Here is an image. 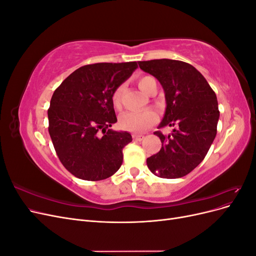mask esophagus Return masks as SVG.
<instances>
[{
  "instance_id": "34e87169",
  "label": "esophagus",
  "mask_w": 256,
  "mask_h": 256,
  "mask_svg": "<svg viewBox=\"0 0 256 256\" xmlns=\"http://www.w3.org/2000/svg\"><path fill=\"white\" fill-rule=\"evenodd\" d=\"M132 138H134V141H136V142H140V141H142L143 138H145L144 136H141V134H134L132 136Z\"/></svg>"
}]
</instances>
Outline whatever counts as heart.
<instances>
[{"label": "heart", "mask_w": 256, "mask_h": 256, "mask_svg": "<svg viewBox=\"0 0 256 256\" xmlns=\"http://www.w3.org/2000/svg\"><path fill=\"white\" fill-rule=\"evenodd\" d=\"M138 86L146 94L150 95L152 88L156 86V80L150 76H143L138 80ZM122 94V85L116 88L111 96V102L115 109H120V99ZM158 122V115L154 111L145 110L142 112H126L120 116L118 126L122 130L129 132L142 134Z\"/></svg>", "instance_id": "b5f03b06"}]
</instances>
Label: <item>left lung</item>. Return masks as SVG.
I'll return each instance as SVG.
<instances>
[{"label": "left lung", "instance_id": "obj_1", "mask_svg": "<svg viewBox=\"0 0 256 256\" xmlns=\"http://www.w3.org/2000/svg\"><path fill=\"white\" fill-rule=\"evenodd\" d=\"M138 66L157 78L166 92V114L158 128L175 127L170 136L154 131L162 147L147 158V166L161 178L184 177L204 160L214 140L220 116L216 96L202 74L186 62L152 60Z\"/></svg>", "mask_w": 256, "mask_h": 256}]
</instances>
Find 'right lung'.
I'll list each match as a JSON object with an SVG mask.
<instances>
[{
    "label": "right lung",
    "mask_w": 256,
    "mask_h": 256,
    "mask_svg": "<svg viewBox=\"0 0 256 256\" xmlns=\"http://www.w3.org/2000/svg\"><path fill=\"white\" fill-rule=\"evenodd\" d=\"M136 68V62L85 65L54 90L49 134L62 164L80 180H102L120 168L132 138L110 129L118 122L111 96Z\"/></svg>",
    "instance_id": "add662e5"
}]
</instances>
